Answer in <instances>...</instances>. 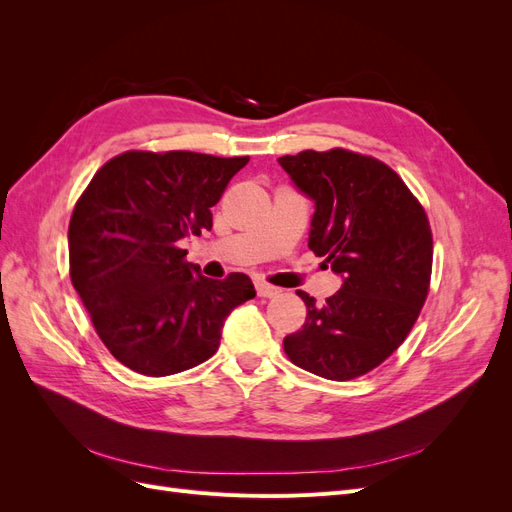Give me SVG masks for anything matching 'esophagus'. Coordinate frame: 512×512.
<instances>
[{"label":"esophagus","instance_id":"obj_1","mask_svg":"<svg viewBox=\"0 0 512 512\" xmlns=\"http://www.w3.org/2000/svg\"><path fill=\"white\" fill-rule=\"evenodd\" d=\"M256 292H258V297L271 299V297H277V294H280V288L269 284V282H256Z\"/></svg>","mask_w":512,"mask_h":512}]
</instances>
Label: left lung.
I'll return each mask as SVG.
<instances>
[{
  "label": "left lung",
  "mask_w": 512,
  "mask_h": 512,
  "mask_svg": "<svg viewBox=\"0 0 512 512\" xmlns=\"http://www.w3.org/2000/svg\"><path fill=\"white\" fill-rule=\"evenodd\" d=\"M314 200L309 250L344 284L327 303L299 290L305 324L284 337L288 359L327 380H352L404 344L425 305L433 239L427 213L391 166L348 149L277 160Z\"/></svg>",
  "instance_id": "left-lung-1"
}]
</instances>
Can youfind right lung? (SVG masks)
I'll list each match as a JSON object with an SVG mask.
<instances>
[{
  "label": "right lung",
  "instance_id": "obj_1",
  "mask_svg": "<svg viewBox=\"0 0 512 512\" xmlns=\"http://www.w3.org/2000/svg\"><path fill=\"white\" fill-rule=\"evenodd\" d=\"M250 158L126 151L76 200L70 280L102 344L143 376H170L220 348L226 316L256 297L245 273L209 280L185 260L183 237L211 230V207Z\"/></svg>",
  "mask_w": 512,
  "mask_h": 512
}]
</instances>
